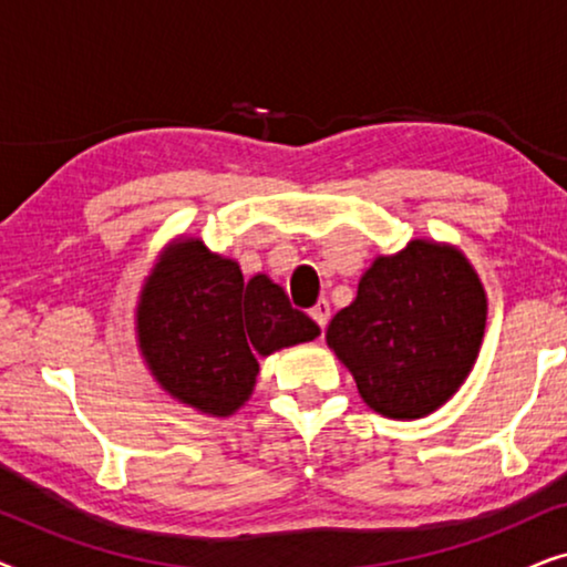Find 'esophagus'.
<instances>
[{"label":"esophagus","mask_w":567,"mask_h":567,"mask_svg":"<svg viewBox=\"0 0 567 567\" xmlns=\"http://www.w3.org/2000/svg\"><path fill=\"white\" fill-rule=\"evenodd\" d=\"M309 315H312V320L320 324V330H324V328H328V320H330V305L324 299H320L312 307V312H309Z\"/></svg>","instance_id":"1"}]
</instances>
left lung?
Instances as JSON below:
<instances>
[{
  "instance_id": "left-lung-1",
  "label": "left lung",
  "mask_w": 567,
  "mask_h": 567,
  "mask_svg": "<svg viewBox=\"0 0 567 567\" xmlns=\"http://www.w3.org/2000/svg\"><path fill=\"white\" fill-rule=\"evenodd\" d=\"M485 320L487 293L467 255L417 237L400 252L377 255L324 340L374 413L417 421L460 392Z\"/></svg>"
}]
</instances>
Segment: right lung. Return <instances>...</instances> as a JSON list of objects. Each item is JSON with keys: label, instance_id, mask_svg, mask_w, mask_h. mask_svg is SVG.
Returning a JSON list of instances; mask_svg holds the SVG:
<instances>
[{"label": "right lung", "instance_id": "right-lung-1", "mask_svg": "<svg viewBox=\"0 0 567 567\" xmlns=\"http://www.w3.org/2000/svg\"><path fill=\"white\" fill-rule=\"evenodd\" d=\"M134 330L154 382L212 417L235 415L250 400L258 355L320 336L266 274L245 281L237 260L185 235L159 252L144 278Z\"/></svg>", "mask_w": 567, "mask_h": 567}]
</instances>
